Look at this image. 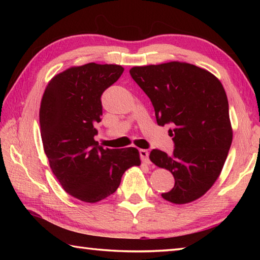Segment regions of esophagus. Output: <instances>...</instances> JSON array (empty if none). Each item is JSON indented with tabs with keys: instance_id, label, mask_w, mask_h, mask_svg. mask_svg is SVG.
<instances>
[{
	"instance_id": "obj_1",
	"label": "esophagus",
	"mask_w": 260,
	"mask_h": 260,
	"mask_svg": "<svg viewBox=\"0 0 260 260\" xmlns=\"http://www.w3.org/2000/svg\"><path fill=\"white\" fill-rule=\"evenodd\" d=\"M139 152L141 159H142L144 164H149V162H150V160H149V151L146 150V149H140Z\"/></svg>"
}]
</instances>
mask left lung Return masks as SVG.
Here are the masks:
<instances>
[{"label": "left lung", "mask_w": 260, "mask_h": 260, "mask_svg": "<svg viewBox=\"0 0 260 260\" xmlns=\"http://www.w3.org/2000/svg\"><path fill=\"white\" fill-rule=\"evenodd\" d=\"M129 73L150 99L157 124L172 126V155L153 149L149 156L175 179L174 187L161 197L174 204L199 200L219 178L233 140L221 82L211 72L184 61L134 67Z\"/></svg>", "instance_id": "8db88e82"}]
</instances>
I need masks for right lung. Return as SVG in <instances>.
<instances>
[{
  "label": "right lung",
  "mask_w": 260,
  "mask_h": 260,
  "mask_svg": "<svg viewBox=\"0 0 260 260\" xmlns=\"http://www.w3.org/2000/svg\"><path fill=\"white\" fill-rule=\"evenodd\" d=\"M122 72L116 64L72 67L51 79L41 100V139L50 169L65 191L87 203L107 199L125 171L141 164L136 148L103 149L94 139L101 96Z\"/></svg>",
  "instance_id": "add662e5"
}]
</instances>
